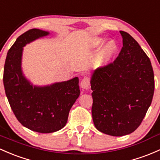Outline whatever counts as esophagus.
I'll list each match as a JSON object with an SVG mask.
<instances>
[{"instance_id":"1","label":"esophagus","mask_w":160,"mask_h":160,"mask_svg":"<svg viewBox=\"0 0 160 160\" xmlns=\"http://www.w3.org/2000/svg\"><path fill=\"white\" fill-rule=\"evenodd\" d=\"M80 87L86 89V90L89 89V87H90V80H89L88 77H83L82 79L81 82H80Z\"/></svg>"}]
</instances>
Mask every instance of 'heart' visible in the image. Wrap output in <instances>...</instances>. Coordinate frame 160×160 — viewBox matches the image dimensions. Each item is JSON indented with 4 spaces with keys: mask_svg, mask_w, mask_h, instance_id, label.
Masks as SVG:
<instances>
[{
    "mask_svg": "<svg viewBox=\"0 0 160 160\" xmlns=\"http://www.w3.org/2000/svg\"><path fill=\"white\" fill-rule=\"evenodd\" d=\"M105 40L102 39V38H98L93 43L94 48H99L100 47L102 43H104ZM117 50V45L113 41H110L106 45L101 51H100V54H99L98 58H97L95 61L96 66L101 67L105 66L107 63L109 62L111 57L114 54V53Z\"/></svg>",
    "mask_w": 160,
    "mask_h": 160,
    "instance_id": "heart-1",
    "label": "heart"
}]
</instances>
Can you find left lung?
I'll return each instance as SVG.
<instances>
[{
	"mask_svg": "<svg viewBox=\"0 0 160 160\" xmlns=\"http://www.w3.org/2000/svg\"><path fill=\"white\" fill-rule=\"evenodd\" d=\"M120 33L122 48L119 56L96 70L90 80L94 126L113 137L127 135L139 127L155 88L149 58L131 35Z\"/></svg>",
	"mask_w": 160,
	"mask_h": 160,
	"instance_id": "obj_1",
	"label": "left lung"
}]
</instances>
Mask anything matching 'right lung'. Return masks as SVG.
Listing matches in <instances>:
<instances>
[{"label": "right lung", "instance_id": "right-lung-1", "mask_svg": "<svg viewBox=\"0 0 160 160\" xmlns=\"http://www.w3.org/2000/svg\"><path fill=\"white\" fill-rule=\"evenodd\" d=\"M49 32L31 29L18 37L8 52L3 81L13 112L23 127L41 133L60 130L80 96L78 77L45 87L33 86L21 70L23 48Z\"/></svg>", "mask_w": 160, "mask_h": 160}]
</instances>
